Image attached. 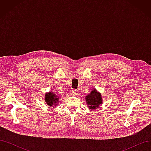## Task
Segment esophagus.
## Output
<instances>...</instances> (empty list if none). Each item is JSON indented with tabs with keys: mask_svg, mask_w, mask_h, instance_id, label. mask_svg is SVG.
<instances>
[{
	"mask_svg": "<svg viewBox=\"0 0 151 151\" xmlns=\"http://www.w3.org/2000/svg\"><path fill=\"white\" fill-rule=\"evenodd\" d=\"M77 91L76 89H74L71 91V95L72 96H76V95H77Z\"/></svg>",
	"mask_w": 151,
	"mask_h": 151,
	"instance_id": "obj_1",
	"label": "esophagus"
}]
</instances>
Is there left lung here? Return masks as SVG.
I'll return each mask as SVG.
<instances>
[{
  "label": "left lung",
  "instance_id": "8db88e82",
  "mask_svg": "<svg viewBox=\"0 0 151 151\" xmlns=\"http://www.w3.org/2000/svg\"><path fill=\"white\" fill-rule=\"evenodd\" d=\"M85 99L88 108L92 109H97L103 103L101 94L94 88L86 96Z\"/></svg>",
  "mask_w": 151,
  "mask_h": 151
}]
</instances>
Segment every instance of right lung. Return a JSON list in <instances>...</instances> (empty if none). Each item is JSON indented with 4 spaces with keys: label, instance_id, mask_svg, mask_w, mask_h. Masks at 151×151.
<instances>
[{
    "label": "right lung",
    "instance_id": "1",
    "mask_svg": "<svg viewBox=\"0 0 151 151\" xmlns=\"http://www.w3.org/2000/svg\"><path fill=\"white\" fill-rule=\"evenodd\" d=\"M59 99H60V97H58L56 94L53 93L52 91L47 93L45 95V103L50 107L55 106L58 103Z\"/></svg>",
    "mask_w": 151,
    "mask_h": 151
}]
</instances>
